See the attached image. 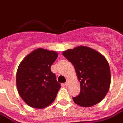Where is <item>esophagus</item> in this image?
Returning a JSON list of instances; mask_svg holds the SVG:
<instances>
[{"mask_svg":"<svg viewBox=\"0 0 123 123\" xmlns=\"http://www.w3.org/2000/svg\"><path fill=\"white\" fill-rule=\"evenodd\" d=\"M68 83H69V80H67V81L66 82V83H65L64 84H65V86H67L68 85Z\"/></svg>","mask_w":123,"mask_h":123,"instance_id":"obj_1","label":"esophagus"}]
</instances>
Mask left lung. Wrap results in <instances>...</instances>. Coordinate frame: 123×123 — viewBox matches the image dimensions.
I'll return each mask as SVG.
<instances>
[{"instance_id": "left-lung-1", "label": "left lung", "mask_w": 123, "mask_h": 123, "mask_svg": "<svg viewBox=\"0 0 123 123\" xmlns=\"http://www.w3.org/2000/svg\"><path fill=\"white\" fill-rule=\"evenodd\" d=\"M62 54L73 64L80 82V94L72 98L74 103L86 107L99 103L111 83L109 65L105 56L86 46L68 49Z\"/></svg>"}]
</instances>
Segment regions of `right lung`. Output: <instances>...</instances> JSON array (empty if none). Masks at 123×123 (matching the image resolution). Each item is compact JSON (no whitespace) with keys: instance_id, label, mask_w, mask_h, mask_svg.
I'll return each instance as SVG.
<instances>
[{"instance_id":"1","label":"right lung","mask_w":123,"mask_h":123,"mask_svg":"<svg viewBox=\"0 0 123 123\" xmlns=\"http://www.w3.org/2000/svg\"><path fill=\"white\" fill-rule=\"evenodd\" d=\"M57 57L56 51L38 48L20 62L16 73V86L20 97L29 106L42 109L55 99L61 86L51 67Z\"/></svg>"}]
</instances>
